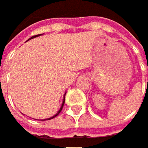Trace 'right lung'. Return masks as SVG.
<instances>
[{
	"instance_id": "1",
	"label": "right lung",
	"mask_w": 148,
	"mask_h": 148,
	"mask_svg": "<svg viewBox=\"0 0 148 148\" xmlns=\"http://www.w3.org/2000/svg\"><path fill=\"white\" fill-rule=\"evenodd\" d=\"M43 34H41V35H37V36H32V38H30V39H28V40H32V39H34V38H36V37H38V36H42ZM28 40H27V41H28ZM66 92H65V94H64V96H63V100H62V103H61V108H60V109L57 111V112L55 114V115H53V116H50V117H49V118H46V119H40V120L41 121H47V120H51V119H53V118H54L55 116H57L60 112H61V109H62V108H63V105H64V103H65V98H66ZM36 120H37V119H36ZM39 120V119H38Z\"/></svg>"
}]
</instances>
